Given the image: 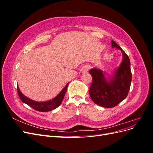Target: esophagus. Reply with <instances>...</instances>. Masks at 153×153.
Masks as SVG:
<instances>
[{
  "label": "esophagus",
  "instance_id": "1",
  "mask_svg": "<svg viewBox=\"0 0 153 153\" xmlns=\"http://www.w3.org/2000/svg\"><path fill=\"white\" fill-rule=\"evenodd\" d=\"M90 69V66H86L84 68V69H83V71L84 72H87L88 71H89V69Z\"/></svg>",
  "mask_w": 153,
  "mask_h": 153
}]
</instances>
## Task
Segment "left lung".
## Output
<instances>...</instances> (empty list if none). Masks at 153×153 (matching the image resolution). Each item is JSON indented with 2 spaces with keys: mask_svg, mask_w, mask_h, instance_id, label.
I'll return each instance as SVG.
<instances>
[{
  "mask_svg": "<svg viewBox=\"0 0 153 153\" xmlns=\"http://www.w3.org/2000/svg\"><path fill=\"white\" fill-rule=\"evenodd\" d=\"M112 47L121 50L123 54V61L112 75L108 76L97 68L89 71L92 78L89 95L94 103L105 108L114 107L126 98L132 78L130 61L127 54L113 40Z\"/></svg>",
  "mask_w": 153,
  "mask_h": 153,
  "instance_id": "left-lung-1",
  "label": "left lung"
}]
</instances>
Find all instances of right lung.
Returning a JSON list of instances; mask_svg holds the SVG:
<instances>
[{"instance_id":"obj_1","label":"right lung","mask_w":153,"mask_h":153,"mask_svg":"<svg viewBox=\"0 0 153 153\" xmlns=\"http://www.w3.org/2000/svg\"><path fill=\"white\" fill-rule=\"evenodd\" d=\"M68 84L69 83H68L66 86L63 88L62 90L60 92L58 95H57V96H55L54 98L48 101H42V102L36 101L27 98V96H25L22 93L18 86L17 87L18 94L20 97V100L22 101V102L28 105L32 108H34L37 111H39V112H48V111H51L57 108L58 106L61 104L62 101L64 98V95H65L66 92Z\"/></svg>"}]
</instances>
